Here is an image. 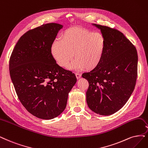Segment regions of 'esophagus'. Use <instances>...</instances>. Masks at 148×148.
Instances as JSON below:
<instances>
[{
  "label": "esophagus",
  "instance_id": "34e87169",
  "mask_svg": "<svg viewBox=\"0 0 148 148\" xmlns=\"http://www.w3.org/2000/svg\"><path fill=\"white\" fill-rule=\"evenodd\" d=\"M75 74L76 77H77V79H80V78L81 77V74H80V73H75Z\"/></svg>",
  "mask_w": 148,
  "mask_h": 148
}]
</instances>
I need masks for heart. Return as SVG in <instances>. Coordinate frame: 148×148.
I'll list each match as a JSON object with an SVG mask.
<instances>
[{
    "label": "heart",
    "mask_w": 148,
    "mask_h": 148,
    "mask_svg": "<svg viewBox=\"0 0 148 148\" xmlns=\"http://www.w3.org/2000/svg\"><path fill=\"white\" fill-rule=\"evenodd\" d=\"M106 37L99 32L73 27L64 31L52 42L51 52L56 63L66 68L74 57L69 68L92 70L102 62L106 51Z\"/></svg>",
    "instance_id": "obj_1"
}]
</instances>
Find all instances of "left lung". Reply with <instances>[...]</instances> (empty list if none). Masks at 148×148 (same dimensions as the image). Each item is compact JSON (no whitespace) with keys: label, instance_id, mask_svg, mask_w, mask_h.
Here are the masks:
<instances>
[{"label":"left lung","instance_id":"8db88e82","mask_svg":"<svg viewBox=\"0 0 148 148\" xmlns=\"http://www.w3.org/2000/svg\"><path fill=\"white\" fill-rule=\"evenodd\" d=\"M106 37L107 47L101 64L82 77L89 83L86 102L101 115L118 111L133 92L137 77L136 47L122 32L107 26L93 24Z\"/></svg>","mask_w":148,"mask_h":148}]
</instances>
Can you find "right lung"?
I'll return each mask as SVG.
<instances>
[{"mask_svg":"<svg viewBox=\"0 0 148 148\" xmlns=\"http://www.w3.org/2000/svg\"><path fill=\"white\" fill-rule=\"evenodd\" d=\"M62 27L48 23L27 31L10 58V77L20 102L42 119H53L64 111L77 81L75 74L60 67L51 55L52 43Z\"/></svg>","mask_w":148,"mask_h":148,"instance_id":"obj_1","label":"right lung"}]
</instances>
